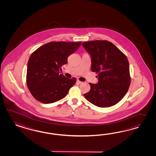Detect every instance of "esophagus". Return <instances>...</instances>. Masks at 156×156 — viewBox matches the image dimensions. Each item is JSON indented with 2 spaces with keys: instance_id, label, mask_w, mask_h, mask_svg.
Wrapping results in <instances>:
<instances>
[{
  "instance_id": "esophagus-1",
  "label": "esophagus",
  "mask_w": 156,
  "mask_h": 156,
  "mask_svg": "<svg viewBox=\"0 0 156 156\" xmlns=\"http://www.w3.org/2000/svg\"><path fill=\"white\" fill-rule=\"evenodd\" d=\"M76 83H77L78 84H81V83H82V82H81L80 80H76Z\"/></svg>"
}]
</instances>
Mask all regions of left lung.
<instances>
[{
  "label": "left lung",
  "instance_id": "obj_1",
  "mask_svg": "<svg viewBox=\"0 0 156 156\" xmlns=\"http://www.w3.org/2000/svg\"><path fill=\"white\" fill-rule=\"evenodd\" d=\"M91 58V71L98 74L97 84L89 83L90 90L85 98L100 108L117 104L126 94L130 85L128 58L112 43L93 41L82 43Z\"/></svg>",
  "mask_w": 156,
  "mask_h": 156
}]
</instances>
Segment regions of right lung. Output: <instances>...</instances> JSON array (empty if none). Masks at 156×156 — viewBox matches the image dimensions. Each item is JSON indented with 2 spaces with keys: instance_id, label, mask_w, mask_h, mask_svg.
Segmentation results:
<instances>
[{
  "instance_id": "obj_1",
  "label": "right lung",
  "mask_w": 156,
  "mask_h": 156,
  "mask_svg": "<svg viewBox=\"0 0 156 156\" xmlns=\"http://www.w3.org/2000/svg\"><path fill=\"white\" fill-rule=\"evenodd\" d=\"M82 42H51L39 47L28 59L26 82L34 97L43 104H51L66 97L76 84V78L59 74L67 58Z\"/></svg>"
}]
</instances>
